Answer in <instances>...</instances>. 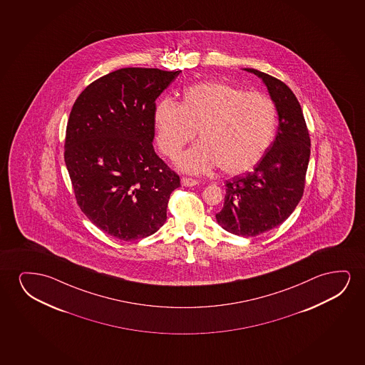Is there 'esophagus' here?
<instances>
[{
  "label": "esophagus",
  "instance_id": "1",
  "mask_svg": "<svg viewBox=\"0 0 365 365\" xmlns=\"http://www.w3.org/2000/svg\"><path fill=\"white\" fill-rule=\"evenodd\" d=\"M198 185V180L190 178V177H183L182 178V185L185 187H193V185Z\"/></svg>",
  "mask_w": 365,
  "mask_h": 365
}]
</instances>
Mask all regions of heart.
<instances>
[{"label":"heart","instance_id":"heart-1","mask_svg":"<svg viewBox=\"0 0 365 365\" xmlns=\"http://www.w3.org/2000/svg\"><path fill=\"white\" fill-rule=\"evenodd\" d=\"M157 143L172 160L200 130L202 142L187 150L180 167L205 173L220 165L225 173L252 170L269 148L274 137L277 110L273 101L260 92L208 82L185 91L182 105L158 102L155 110Z\"/></svg>","mask_w":365,"mask_h":365}]
</instances>
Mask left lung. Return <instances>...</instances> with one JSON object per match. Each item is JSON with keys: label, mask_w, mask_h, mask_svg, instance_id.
I'll list each match as a JSON object with an SVG mask.
<instances>
[{"label": "left lung", "mask_w": 365, "mask_h": 365, "mask_svg": "<svg viewBox=\"0 0 365 365\" xmlns=\"http://www.w3.org/2000/svg\"><path fill=\"white\" fill-rule=\"evenodd\" d=\"M258 76L268 88L278 112L275 140L253 172L225 182V205L215 215L223 230L255 237L282 225L299 203L309 163V132L294 93L284 82L264 72Z\"/></svg>", "instance_id": "obj_1"}]
</instances>
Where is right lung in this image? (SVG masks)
Masks as SVG:
<instances>
[{
    "label": "right lung",
    "mask_w": 365,
    "mask_h": 365,
    "mask_svg": "<svg viewBox=\"0 0 365 365\" xmlns=\"http://www.w3.org/2000/svg\"><path fill=\"white\" fill-rule=\"evenodd\" d=\"M180 71L127 67L87 86L71 110L65 162L77 205L117 240L165 225L180 175L153 148L155 100Z\"/></svg>",
    "instance_id": "add662e5"
}]
</instances>
